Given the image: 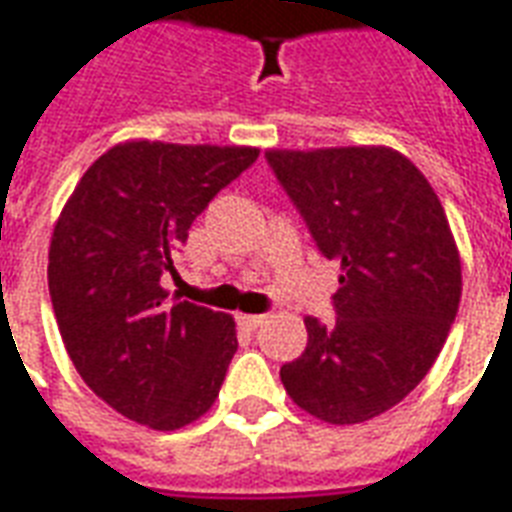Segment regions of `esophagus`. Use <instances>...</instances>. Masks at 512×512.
Listing matches in <instances>:
<instances>
[{"instance_id": "esophagus-1", "label": "esophagus", "mask_w": 512, "mask_h": 512, "mask_svg": "<svg viewBox=\"0 0 512 512\" xmlns=\"http://www.w3.org/2000/svg\"><path fill=\"white\" fill-rule=\"evenodd\" d=\"M237 322H240V327H245V330H256V327H261V324L267 322V316H261V313H240Z\"/></svg>"}]
</instances>
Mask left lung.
<instances>
[{
  "mask_svg": "<svg viewBox=\"0 0 512 512\" xmlns=\"http://www.w3.org/2000/svg\"><path fill=\"white\" fill-rule=\"evenodd\" d=\"M319 251L341 264L335 322L305 319L308 346L281 368L300 409L365 423L412 393L461 302V256L445 207L390 147L267 149Z\"/></svg>",
  "mask_w": 512,
  "mask_h": 512,
  "instance_id": "8db88e82",
  "label": "left lung"
}]
</instances>
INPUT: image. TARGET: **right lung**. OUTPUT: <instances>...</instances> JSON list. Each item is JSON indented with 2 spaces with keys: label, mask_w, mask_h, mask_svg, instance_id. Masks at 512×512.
I'll return each instance as SVG.
<instances>
[{
  "label": "right lung",
  "mask_w": 512,
  "mask_h": 512,
  "mask_svg": "<svg viewBox=\"0 0 512 512\" xmlns=\"http://www.w3.org/2000/svg\"><path fill=\"white\" fill-rule=\"evenodd\" d=\"M256 147L125 141L100 155L62 207L48 248V292L70 360L128 420L177 431L220 393L237 352L234 319L171 300L160 278Z\"/></svg>",
  "instance_id": "add662e5"
}]
</instances>
